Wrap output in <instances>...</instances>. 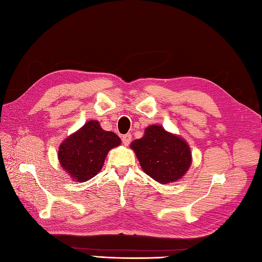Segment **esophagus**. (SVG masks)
Segmentation results:
<instances>
[{
  "label": "esophagus",
  "mask_w": 262,
  "mask_h": 262,
  "mask_svg": "<svg viewBox=\"0 0 262 262\" xmlns=\"http://www.w3.org/2000/svg\"><path fill=\"white\" fill-rule=\"evenodd\" d=\"M121 141H122V144H124L125 146H128L132 142V135L130 134H126L121 137Z\"/></svg>",
  "instance_id": "1"
}]
</instances>
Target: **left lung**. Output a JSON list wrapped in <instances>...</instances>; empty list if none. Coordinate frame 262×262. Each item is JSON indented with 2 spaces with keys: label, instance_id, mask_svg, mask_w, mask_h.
<instances>
[{
  "label": "left lung",
  "instance_id": "left-lung-1",
  "mask_svg": "<svg viewBox=\"0 0 262 262\" xmlns=\"http://www.w3.org/2000/svg\"><path fill=\"white\" fill-rule=\"evenodd\" d=\"M130 148L142 170L162 185L179 181L192 162L187 141L160 125L146 127L143 137L133 141Z\"/></svg>",
  "mask_w": 262,
  "mask_h": 262
}]
</instances>
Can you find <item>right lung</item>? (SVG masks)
<instances>
[{
	"label": "right lung",
	"mask_w": 262,
	"mask_h": 262,
	"mask_svg": "<svg viewBox=\"0 0 262 262\" xmlns=\"http://www.w3.org/2000/svg\"><path fill=\"white\" fill-rule=\"evenodd\" d=\"M120 143V138L103 130L98 120H89L59 145V164L72 180L85 182L101 171L108 152Z\"/></svg>",
	"instance_id": "right-lung-1"
}]
</instances>
